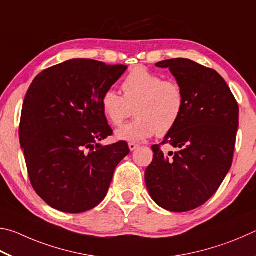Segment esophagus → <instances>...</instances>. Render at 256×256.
<instances>
[{"mask_svg":"<svg viewBox=\"0 0 256 256\" xmlns=\"http://www.w3.org/2000/svg\"><path fill=\"white\" fill-rule=\"evenodd\" d=\"M128 147H129V150H130L132 152V150H135L137 148L138 145H137V144H135V142H129V144H128Z\"/></svg>","mask_w":256,"mask_h":256,"instance_id":"34e87169","label":"esophagus"}]
</instances>
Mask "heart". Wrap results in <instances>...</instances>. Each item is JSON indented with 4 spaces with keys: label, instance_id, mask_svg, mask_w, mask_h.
<instances>
[{
    "label": "heart",
    "instance_id": "obj_1",
    "mask_svg": "<svg viewBox=\"0 0 256 256\" xmlns=\"http://www.w3.org/2000/svg\"><path fill=\"white\" fill-rule=\"evenodd\" d=\"M124 96L106 90L101 98L103 114L111 124L120 126L135 108L137 118L116 132L120 140L140 142L172 132L181 119L186 106L182 88L174 80H165L145 67L130 70L121 84Z\"/></svg>",
    "mask_w": 256,
    "mask_h": 256
}]
</instances>
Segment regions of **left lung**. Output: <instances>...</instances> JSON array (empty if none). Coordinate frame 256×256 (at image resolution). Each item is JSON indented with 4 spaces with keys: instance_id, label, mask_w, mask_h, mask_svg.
Here are the masks:
<instances>
[{
    "instance_id": "obj_1",
    "label": "left lung",
    "mask_w": 256,
    "mask_h": 256,
    "mask_svg": "<svg viewBox=\"0 0 256 256\" xmlns=\"http://www.w3.org/2000/svg\"><path fill=\"white\" fill-rule=\"evenodd\" d=\"M170 68L184 93L181 119L160 145L145 172L150 194L163 209L184 212L208 201L218 190L232 163L238 104L216 70L186 58L155 64ZM178 150L165 156L160 145Z\"/></svg>"
}]
</instances>
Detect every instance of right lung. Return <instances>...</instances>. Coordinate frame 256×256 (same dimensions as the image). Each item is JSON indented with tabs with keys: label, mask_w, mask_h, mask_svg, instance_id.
Wrapping results in <instances>:
<instances>
[{
	"label": "right lung",
	"mask_w": 256,
	"mask_h": 256,
	"mask_svg": "<svg viewBox=\"0 0 256 256\" xmlns=\"http://www.w3.org/2000/svg\"><path fill=\"white\" fill-rule=\"evenodd\" d=\"M127 66L76 58L42 72L26 94L19 127L31 186L52 208L88 212L104 199L127 142L112 135L101 98Z\"/></svg>",
	"instance_id": "1"
}]
</instances>
